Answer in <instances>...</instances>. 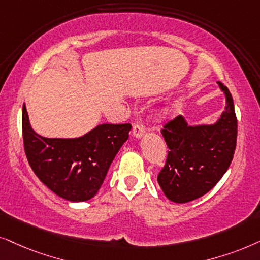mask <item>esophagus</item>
<instances>
[{"label": "esophagus", "mask_w": 260, "mask_h": 260, "mask_svg": "<svg viewBox=\"0 0 260 260\" xmlns=\"http://www.w3.org/2000/svg\"><path fill=\"white\" fill-rule=\"evenodd\" d=\"M132 134H133V137L137 138V139H140V138L143 137L144 134H145V127H144V124H141V123L134 124Z\"/></svg>", "instance_id": "obj_1"}]
</instances>
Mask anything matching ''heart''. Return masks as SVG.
<instances>
[{"label": "heart", "instance_id": "1", "mask_svg": "<svg viewBox=\"0 0 260 260\" xmlns=\"http://www.w3.org/2000/svg\"><path fill=\"white\" fill-rule=\"evenodd\" d=\"M169 113V110H165V112H164V114H168Z\"/></svg>", "mask_w": 260, "mask_h": 260}]
</instances>
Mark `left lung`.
<instances>
[{"mask_svg": "<svg viewBox=\"0 0 260 260\" xmlns=\"http://www.w3.org/2000/svg\"><path fill=\"white\" fill-rule=\"evenodd\" d=\"M217 84L226 96V107L215 123L190 126L179 115L161 129L169 151L158 183L172 202L186 203L205 195L233 159L238 134L234 103L227 86Z\"/></svg>", "mask_w": 260, "mask_h": 260, "instance_id": "8db88e82", "label": "left lung"}]
</instances>
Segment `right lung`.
I'll return each mask as SVG.
<instances>
[{
	"mask_svg": "<svg viewBox=\"0 0 260 260\" xmlns=\"http://www.w3.org/2000/svg\"><path fill=\"white\" fill-rule=\"evenodd\" d=\"M131 128V123H102L79 138H45L34 132L25 103L22 107L23 146L30 168L55 195L71 202L98 193Z\"/></svg>",
	"mask_w": 260,
	"mask_h": 260,
	"instance_id": "obj_1",
	"label": "right lung"
}]
</instances>
